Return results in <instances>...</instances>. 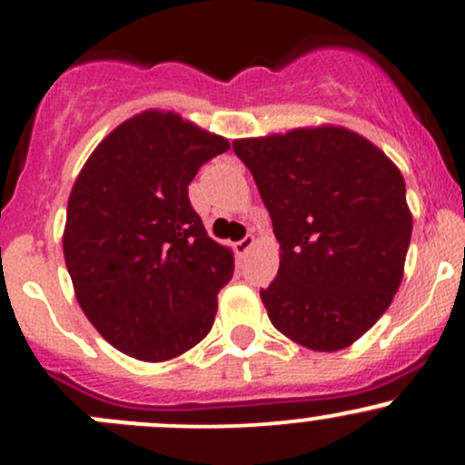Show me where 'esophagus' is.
Returning a JSON list of instances; mask_svg holds the SVG:
<instances>
[{
	"label": "esophagus",
	"mask_w": 465,
	"mask_h": 465,
	"mask_svg": "<svg viewBox=\"0 0 465 465\" xmlns=\"http://www.w3.org/2000/svg\"><path fill=\"white\" fill-rule=\"evenodd\" d=\"M253 244H255L253 236H244L242 240H238V242L233 244V251H236L238 255H244L251 247H253Z\"/></svg>",
	"instance_id": "obj_1"
}]
</instances>
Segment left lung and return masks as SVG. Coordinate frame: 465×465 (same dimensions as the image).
Wrapping results in <instances>:
<instances>
[{
    "label": "left lung",
    "instance_id": "left-lung-1",
    "mask_svg": "<svg viewBox=\"0 0 465 465\" xmlns=\"http://www.w3.org/2000/svg\"><path fill=\"white\" fill-rule=\"evenodd\" d=\"M253 174L280 271L260 291L271 323L317 351L343 350L396 295L413 218L398 165L343 126L233 142Z\"/></svg>",
    "mask_w": 465,
    "mask_h": 465
}]
</instances>
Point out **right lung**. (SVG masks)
Masks as SVG:
<instances>
[{"label":"right lung","instance_id":"1","mask_svg":"<svg viewBox=\"0 0 465 465\" xmlns=\"http://www.w3.org/2000/svg\"><path fill=\"white\" fill-rule=\"evenodd\" d=\"M225 137L148 109L95 146L67 203L63 253L94 328L137 361L183 354L214 325L233 255L207 236L188 199Z\"/></svg>","mask_w":465,"mask_h":465}]
</instances>
